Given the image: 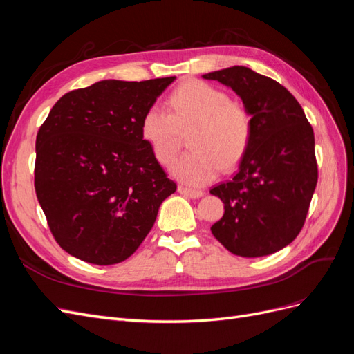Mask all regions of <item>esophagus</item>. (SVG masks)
Listing matches in <instances>:
<instances>
[{"instance_id": "obj_1", "label": "esophagus", "mask_w": 354, "mask_h": 354, "mask_svg": "<svg viewBox=\"0 0 354 354\" xmlns=\"http://www.w3.org/2000/svg\"><path fill=\"white\" fill-rule=\"evenodd\" d=\"M178 194H181L183 196H187V198H192V199H196V198H201L203 195V192L199 190V189H190V187H186V186H178Z\"/></svg>"}]
</instances>
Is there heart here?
Returning a JSON list of instances; mask_svg holds the SVG:
<instances>
[{
  "label": "heart",
  "mask_w": 354,
  "mask_h": 354,
  "mask_svg": "<svg viewBox=\"0 0 354 354\" xmlns=\"http://www.w3.org/2000/svg\"><path fill=\"white\" fill-rule=\"evenodd\" d=\"M169 112L152 106L140 124L143 140L160 164H169L177 155L183 134L190 152L177 158L171 173L187 185L201 186L230 171L245 156L252 137V118L227 93L199 80L181 82L168 99Z\"/></svg>",
  "instance_id": "obj_1"
}]
</instances>
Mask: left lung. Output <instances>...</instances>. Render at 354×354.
<instances>
[{
  "label": "left lung",
  "mask_w": 354,
  "mask_h": 354,
  "mask_svg": "<svg viewBox=\"0 0 354 354\" xmlns=\"http://www.w3.org/2000/svg\"><path fill=\"white\" fill-rule=\"evenodd\" d=\"M202 77L230 87L252 118L251 143L236 174L209 190L224 203L211 232L234 255L273 254L301 232L315 194L313 128L283 85L250 68L232 66Z\"/></svg>",
  "instance_id": "obj_1"
}]
</instances>
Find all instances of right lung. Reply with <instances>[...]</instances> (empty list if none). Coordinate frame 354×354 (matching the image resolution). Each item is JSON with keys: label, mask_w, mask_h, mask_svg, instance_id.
I'll use <instances>...</instances> for the list:
<instances>
[{"label": "right lung", "mask_w": 354, "mask_h": 354, "mask_svg": "<svg viewBox=\"0 0 354 354\" xmlns=\"http://www.w3.org/2000/svg\"><path fill=\"white\" fill-rule=\"evenodd\" d=\"M174 80H104L69 91L39 127L37 198L68 254L97 266L127 260L176 192L140 133L145 112Z\"/></svg>", "instance_id": "1"}]
</instances>
